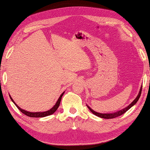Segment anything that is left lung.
I'll use <instances>...</instances> for the list:
<instances>
[{
	"label": "left lung",
	"mask_w": 150,
	"mask_h": 150,
	"mask_svg": "<svg viewBox=\"0 0 150 150\" xmlns=\"http://www.w3.org/2000/svg\"><path fill=\"white\" fill-rule=\"evenodd\" d=\"M142 88V87H141L140 90H139V93H138V96H137V97L132 101V103L131 104H130V105H129L128 106H127V107L124 108H123V109H122V110H119V111L116 112H114V113H109V114H108V113H104V114H103V113H99V112H95V110H93L92 108H91L90 106H88V105H87V106L88 108L89 109L91 112H93V113L94 114V115H96V116H98V117L102 118H105V119L115 118L118 117V116H119L123 115L124 113H125L126 111H128V110H129V109H130V108L132 107V106H133L137 102H138V100H139V97H140V95H141Z\"/></svg>",
	"instance_id": "8db88e82"
}]
</instances>
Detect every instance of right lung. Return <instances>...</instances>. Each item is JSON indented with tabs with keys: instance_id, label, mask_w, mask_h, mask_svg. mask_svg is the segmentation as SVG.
Wrapping results in <instances>:
<instances>
[{
	"instance_id": "right-lung-1",
	"label": "right lung",
	"mask_w": 150,
	"mask_h": 150,
	"mask_svg": "<svg viewBox=\"0 0 150 150\" xmlns=\"http://www.w3.org/2000/svg\"><path fill=\"white\" fill-rule=\"evenodd\" d=\"M65 92H63L62 95H60L59 98H58L57 101L55 103V105L54 106V107H52V108L50 109L49 110H47V111H45V112H28V111H26L25 110H23V109L20 108V107H19L18 106L16 103H15L14 101L12 99V97L10 96V98H11V100L12 102L14 103V104L16 106V107L19 109V110L22 112V113L24 114L25 115H26L28 116H30V117H32V118H41V117H45V116H50L51 115H52V114H54L55 111L57 110V109L58 108L59 106V104L61 102V100H62V96L63 95V94H64Z\"/></svg>"
}]
</instances>
